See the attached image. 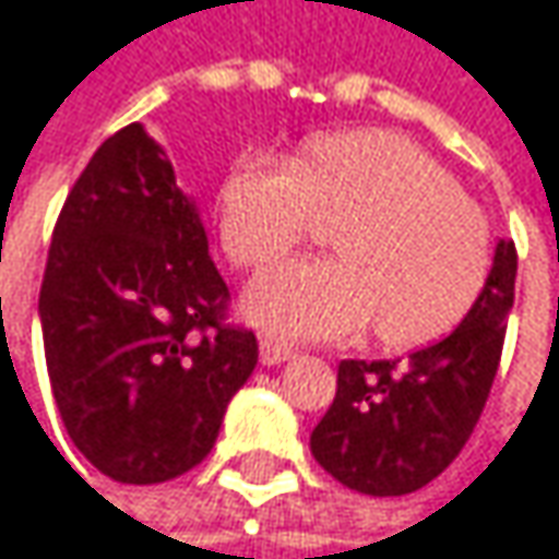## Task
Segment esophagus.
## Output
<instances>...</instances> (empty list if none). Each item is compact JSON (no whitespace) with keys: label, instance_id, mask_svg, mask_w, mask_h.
<instances>
[{"label":"esophagus","instance_id":"1","mask_svg":"<svg viewBox=\"0 0 559 559\" xmlns=\"http://www.w3.org/2000/svg\"><path fill=\"white\" fill-rule=\"evenodd\" d=\"M259 348H262V361H265V365H281V361H287V358L294 355V345L281 342L275 335H265Z\"/></svg>","mask_w":559,"mask_h":559}]
</instances>
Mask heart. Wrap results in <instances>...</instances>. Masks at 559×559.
Returning <instances> with one entry per match:
<instances>
[{
	"label": "heart",
	"mask_w": 559,
	"mask_h": 559,
	"mask_svg": "<svg viewBox=\"0 0 559 559\" xmlns=\"http://www.w3.org/2000/svg\"><path fill=\"white\" fill-rule=\"evenodd\" d=\"M332 224L335 259L262 275L246 310L281 332L345 335L374 323L386 348H419L474 307L492 262L483 211L423 146L393 130H338L300 159L246 156L221 188V239L239 269H269Z\"/></svg>",
	"instance_id": "1"
}]
</instances>
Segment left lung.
Wrapping results in <instances>:
<instances>
[{
  "label": "left lung",
  "instance_id": "obj_1",
  "mask_svg": "<svg viewBox=\"0 0 559 559\" xmlns=\"http://www.w3.org/2000/svg\"><path fill=\"white\" fill-rule=\"evenodd\" d=\"M515 272V242L502 239L477 304L448 338L403 361H338L332 406L310 435L326 474L365 496H406L461 454L499 371Z\"/></svg>",
  "mask_w": 559,
  "mask_h": 559
}]
</instances>
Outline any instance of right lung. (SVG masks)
Instances as JSON below:
<instances>
[{
  "mask_svg": "<svg viewBox=\"0 0 559 559\" xmlns=\"http://www.w3.org/2000/svg\"><path fill=\"white\" fill-rule=\"evenodd\" d=\"M37 313L67 435L118 483L198 467L259 361L255 332L229 323L194 204L140 124L111 133L70 188Z\"/></svg>",
  "mask_w": 559,
  "mask_h": 559,
  "instance_id": "add662e5",
  "label": "right lung"
}]
</instances>
